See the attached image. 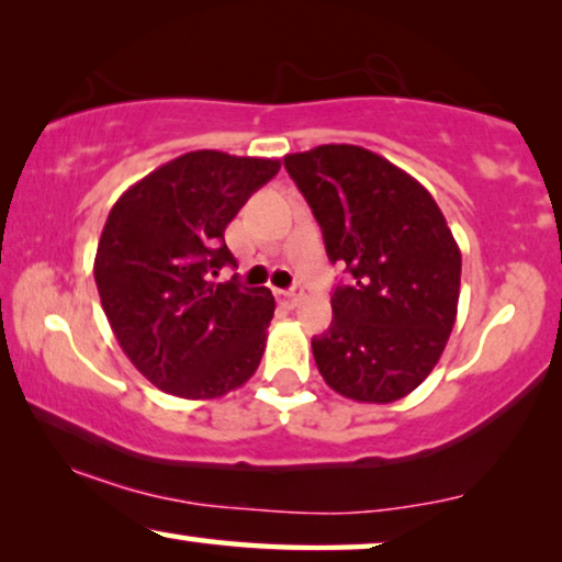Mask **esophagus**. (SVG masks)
<instances>
[{
    "instance_id": "esophagus-1",
    "label": "esophagus",
    "mask_w": 562,
    "mask_h": 562,
    "mask_svg": "<svg viewBox=\"0 0 562 562\" xmlns=\"http://www.w3.org/2000/svg\"><path fill=\"white\" fill-rule=\"evenodd\" d=\"M280 297H282V301H285L288 305H293V308H295V305L301 303V297H303V288H301V285H293L290 290H282Z\"/></svg>"
}]
</instances>
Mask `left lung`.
<instances>
[{
    "mask_svg": "<svg viewBox=\"0 0 562 562\" xmlns=\"http://www.w3.org/2000/svg\"><path fill=\"white\" fill-rule=\"evenodd\" d=\"M285 169L316 215L336 285L334 318L311 341L318 372L359 403H393L439 362L458 318L462 257L426 187L362 146L288 154Z\"/></svg>",
    "mask_w": 562,
    "mask_h": 562,
    "instance_id": "1",
    "label": "left lung"
}]
</instances>
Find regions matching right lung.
Wrapping results in <instances>:
<instances>
[{
	"label": "right lung",
	"instance_id": "1",
	"mask_svg": "<svg viewBox=\"0 0 562 562\" xmlns=\"http://www.w3.org/2000/svg\"><path fill=\"white\" fill-rule=\"evenodd\" d=\"M277 171V159L190 151L112 205L94 282L117 344L159 391L218 398L259 368L272 293L213 277L236 265L226 226Z\"/></svg>",
	"mask_w": 562,
	"mask_h": 562
}]
</instances>
